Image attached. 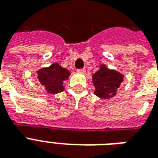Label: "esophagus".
<instances>
[{
    "instance_id": "34e87169",
    "label": "esophagus",
    "mask_w": 158,
    "mask_h": 158,
    "mask_svg": "<svg viewBox=\"0 0 158 158\" xmlns=\"http://www.w3.org/2000/svg\"><path fill=\"white\" fill-rule=\"evenodd\" d=\"M77 71H78V73H80V74H84V73H85V71H86V69H77Z\"/></svg>"
}]
</instances>
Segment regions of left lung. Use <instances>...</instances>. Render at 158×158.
Returning <instances> with one entry per match:
<instances>
[{
  "instance_id": "obj_1",
  "label": "left lung",
  "mask_w": 158,
  "mask_h": 158,
  "mask_svg": "<svg viewBox=\"0 0 158 158\" xmlns=\"http://www.w3.org/2000/svg\"><path fill=\"white\" fill-rule=\"evenodd\" d=\"M93 83L95 86L94 94L101 98H110L115 95L116 90L123 81V75L115 70L108 69L105 65L93 75Z\"/></svg>"
}]
</instances>
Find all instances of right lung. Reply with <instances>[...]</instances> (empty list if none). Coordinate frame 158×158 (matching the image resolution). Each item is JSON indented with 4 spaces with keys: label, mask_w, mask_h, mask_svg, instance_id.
<instances>
[{
    "label": "right lung",
    "mask_w": 158,
    "mask_h": 158,
    "mask_svg": "<svg viewBox=\"0 0 158 158\" xmlns=\"http://www.w3.org/2000/svg\"><path fill=\"white\" fill-rule=\"evenodd\" d=\"M38 80L45 87L48 94H56L64 90L63 82L69 78V73L58 63H54L48 68H43L38 72Z\"/></svg>",
    "instance_id": "add662e5"
}]
</instances>
